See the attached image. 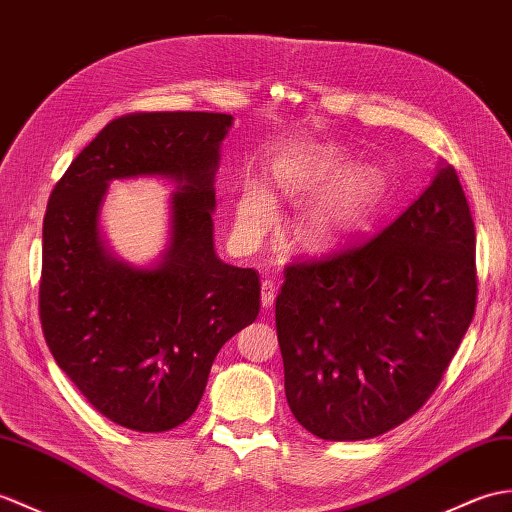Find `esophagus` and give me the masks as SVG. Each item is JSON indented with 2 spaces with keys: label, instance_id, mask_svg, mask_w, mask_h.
<instances>
[{
  "label": "esophagus",
  "instance_id": "34e87169",
  "mask_svg": "<svg viewBox=\"0 0 512 512\" xmlns=\"http://www.w3.org/2000/svg\"><path fill=\"white\" fill-rule=\"evenodd\" d=\"M272 303H275V281L266 279L264 283H261V307L268 310Z\"/></svg>",
  "mask_w": 512,
  "mask_h": 512
}]
</instances>
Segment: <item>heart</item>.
Listing matches in <instances>:
<instances>
[{
  "instance_id": "b5f03b06",
  "label": "heart",
  "mask_w": 512,
  "mask_h": 512,
  "mask_svg": "<svg viewBox=\"0 0 512 512\" xmlns=\"http://www.w3.org/2000/svg\"><path fill=\"white\" fill-rule=\"evenodd\" d=\"M342 165L334 148H316L285 159L272 172V185L281 194L310 192ZM386 192V178L373 165H351L294 220V240L305 251H327L358 231L373 216ZM277 218L275 198L264 185L251 183L237 200V233L259 242Z\"/></svg>"
}]
</instances>
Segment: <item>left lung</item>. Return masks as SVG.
<instances>
[{"mask_svg": "<svg viewBox=\"0 0 512 512\" xmlns=\"http://www.w3.org/2000/svg\"><path fill=\"white\" fill-rule=\"evenodd\" d=\"M275 318L285 397L307 432L364 441L432 397L471 325L475 227L456 170L371 240L285 268Z\"/></svg>", "mask_w": 512, "mask_h": 512, "instance_id": "1", "label": "left lung"}]
</instances>
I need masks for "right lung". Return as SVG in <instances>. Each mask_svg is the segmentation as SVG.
Segmentation results:
<instances>
[{
	"mask_svg": "<svg viewBox=\"0 0 512 512\" xmlns=\"http://www.w3.org/2000/svg\"><path fill=\"white\" fill-rule=\"evenodd\" d=\"M227 113H130L106 124L52 189L43 218L39 314L56 364L113 423L168 432L198 408L222 344L259 314L253 268L216 255L213 220ZM177 183L157 267L117 260L99 231L115 177Z\"/></svg>",
	"mask_w": 512,
	"mask_h": 512,
	"instance_id": "obj_1",
	"label": "right lung"
}]
</instances>
